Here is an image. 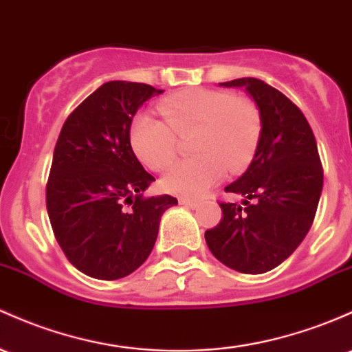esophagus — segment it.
I'll use <instances>...</instances> for the list:
<instances>
[{"mask_svg":"<svg viewBox=\"0 0 352 352\" xmlns=\"http://www.w3.org/2000/svg\"><path fill=\"white\" fill-rule=\"evenodd\" d=\"M180 204H182V206H185V207H190V208H197L200 206L199 202H197V200H192V199H185V197H182V199L179 200Z\"/></svg>","mask_w":352,"mask_h":352,"instance_id":"obj_1","label":"esophagus"}]
</instances>
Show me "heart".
Returning a JSON list of instances; mask_svg holds the SVG:
<instances>
[{"label": "heart", "instance_id": "b5f03b06", "mask_svg": "<svg viewBox=\"0 0 352 352\" xmlns=\"http://www.w3.org/2000/svg\"><path fill=\"white\" fill-rule=\"evenodd\" d=\"M165 122L140 113L130 129V142L148 167L167 168L179 148L177 135L194 133L188 150L194 157L177 162L162 185L180 197L204 195L229 172L252 160L261 138V111L249 98L210 88H187L158 103Z\"/></svg>", "mask_w": 352, "mask_h": 352}]
</instances>
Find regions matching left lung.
<instances>
[{
	"instance_id": "8db88e82",
	"label": "left lung",
	"mask_w": 352,
	"mask_h": 352,
	"mask_svg": "<svg viewBox=\"0 0 352 352\" xmlns=\"http://www.w3.org/2000/svg\"><path fill=\"white\" fill-rule=\"evenodd\" d=\"M220 87L244 88L261 111V138L252 162L226 192L242 205L220 204L222 220L206 242L223 265L244 274H264L291 256L314 220L322 192L318 144L302 111L279 90L257 78H237Z\"/></svg>"
}]
</instances>
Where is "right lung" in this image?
I'll list each match as a JSON object with an SVG mask.
<instances>
[{
	"label": "right lung",
	"instance_id": "1",
	"mask_svg": "<svg viewBox=\"0 0 352 352\" xmlns=\"http://www.w3.org/2000/svg\"><path fill=\"white\" fill-rule=\"evenodd\" d=\"M164 90L107 82L69 113L53 152L46 208L61 250L94 279L129 276L155 245L162 214L177 199H144L153 175L130 145L132 120Z\"/></svg>",
	"mask_w": 352,
	"mask_h": 352
}]
</instances>
